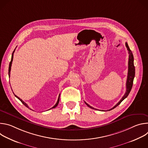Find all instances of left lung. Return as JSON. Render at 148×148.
<instances>
[{"instance_id":"8db88e82","label":"left lung","mask_w":148,"mask_h":148,"mask_svg":"<svg viewBox=\"0 0 148 148\" xmlns=\"http://www.w3.org/2000/svg\"><path fill=\"white\" fill-rule=\"evenodd\" d=\"M125 46L127 48V50L128 51V53H129V60H128V77H127V80H126V90L125 92V94H124V95L123 96V97L121 98V99L115 105V106L110 109L109 111L113 110L114 108H115V107H116L118 105H119L121 102L124 99H125L126 97H127L130 94V92H131V90L132 89V86H133V81H134V79L135 77V66H134V56L133 54L131 51V50H130L128 43H125ZM84 102L86 103V104L87 105L88 107H90V108L94 109V110H97L95 109L94 108L91 107L90 105H88L87 102H86L84 101Z\"/></svg>"}]
</instances>
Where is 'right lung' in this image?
Returning <instances> with one entry per match:
<instances>
[{
	"mask_svg": "<svg viewBox=\"0 0 148 148\" xmlns=\"http://www.w3.org/2000/svg\"><path fill=\"white\" fill-rule=\"evenodd\" d=\"M14 51H15V49L14 50V51H13V53H12V58H11V61H10V64H9V78H10V70H11V67H12V61H13V54H14ZM14 96L16 97V98H17L21 102H22V103L23 104V105H25V106L26 107H27V108H29V107H28V105H27V104L26 103H25L22 99H21L19 97H18L17 95H16L14 94ZM60 94L59 95V96H58V100H57V103L55 104V105L54 107H53L51 108H50V109H52V108H56L57 105H58V103H59V101H60ZM50 109H49V110H50ZM31 110V109H30Z\"/></svg>",
	"mask_w": 148,
	"mask_h": 148,
	"instance_id": "right-lung-1",
	"label": "right lung"
}]
</instances>
